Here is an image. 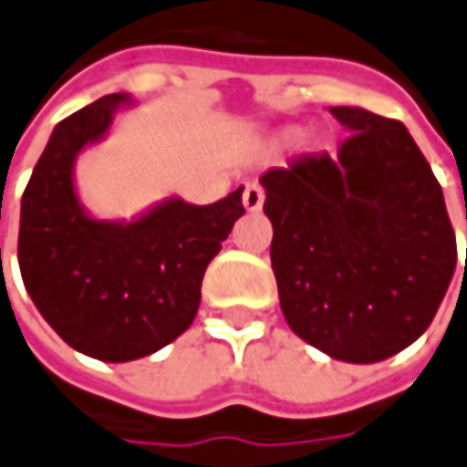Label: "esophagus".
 Returning a JSON list of instances; mask_svg holds the SVG:
<instances>
[{
    "instance_id": "obj_1",
    "label": "esophagus",
    "mask_w": 467,
    "mask_h": 467,
    "mask_svg": "<svg viewBox=\"0 0 467 467\" xmlns=\"http://www.w3.org/2000/svg\"><path fill=\"white\" fill-rule=\"evenodd\" d=\"M262 205H265V191H262V185L249 182V185L244 188V208H246L249 213H259Z\"/></svg>"
}]
</instances>
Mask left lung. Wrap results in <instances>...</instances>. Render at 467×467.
I'll return each instance as SVG.
<instances>
[{"label":"left lung","instance_id":"8db88e82","mask_svg":"<svg viewBox=\"0 0 467 467\" xmlns=\"http://www.w3.org/2000/svg\"><path fill=\"white\" fill-rule=\"evenodd\" d=\"M337 154L272 167V269L295 336L330 358L376 363L422 336L458 265L442 188L401 121L330 106Z\"/></svg>","mask_w":467,"mask_h":467}]
</instances>
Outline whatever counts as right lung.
Segmentation results:
<instances>
[{
    "mask_svg": "<svg viewBox=\"0 0 467 467\" xmlns=\"http://www.w3.org/2000/svg\"><path fill=\"white\" fill-rule=\"evenodd\" d=\"M130 106V93H111L63 119L19 211L27 295L70 348L106 363L144 358L191 327L202 275L244 215V188L211 205L175 195L131 221L88 213L76 191V160Z\"/></svg>",
    "mask_w": 467,
    "mask_h": 467,
    "instance_id": "obj_1",
    "label": "right lung"
}]
</instances>
